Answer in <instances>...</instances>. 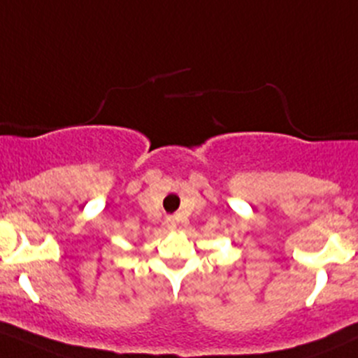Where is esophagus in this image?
Masks as SVG:
<instances>
[{"label":"esophagus","instance_id":"esophagus-1","mask_svg":"<svg viewBox=\"0 0 358 358\" xmlns=\"http://www.w3.org/2000/svg\"><path fill=\"white\" fill-rule=\"evenodd\" d=\"M166 227H168V229H175L176 228V217L175 216H168L166 217Z\"/></svg>","mask_w":358,"mask_h":358}]
</instances>
